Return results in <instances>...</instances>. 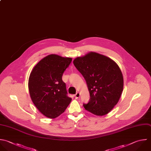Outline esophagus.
<instances>
[{
    "label": "esophagus",
    "instance_id": "1",
    "mask_svg": "<svg viewBox=\"0 0 151 151\" xmlns=\"http://www.w3.org/2000/svg\"><path fill=\"white\" fill-rule=\"evenodd\" d=\"M75 98L76 99H78V98H79L80 97V93H78V92H77L76 94H75Z\"/></svg>",
    "mask_w": 151,
    "mask_h": 151
}]
</instances>
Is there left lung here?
<instances>
[{
	"instance_id": "8db88e82",
	"label": "left lung",
	"mask_w": 151,
	"mask_h": 151,
	"mask_svg": "<svg viewBox=\"0 0 151 151\" xmlns=\"http://www.w3.org/2000/svg\"><path fill=\"white\" fill-rule=\"evenodd\" d=\"M84 77L90 93L85 109L97 116L109 113L118 103L123 89V77L118 65L110 58L90 52L73 61Z\"/></svg>"
}]
</instances>
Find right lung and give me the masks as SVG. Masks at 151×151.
I'll use <instances>...</instances> for the list:
<instances>
[{
	"label": "right lung",
	"instance_id": "1",
	"mask_svg": "<svg viewBox=\"0 0 151 151\" xmlns=\"http://www.w3.org/2000/svg\"><path fill=\"white\" fill-rule=\"evenodd\" d=\"M72 58L51 54L42 58L32 69L28 88L32 102L45 116L54 119L61 114L71 101L67 96L63 73Z\"/></svg>",
	"mask_w": 151,
	"mask_h": 151
}]
</instances>
